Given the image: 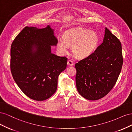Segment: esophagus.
Listing matches in <instances>:
<instances>
[{
	"mask_svg": "<svg viewBox=\"0 0 132 132\" xmlns=\"http://www.w3.org/2000/svg\"><path fill=\"white\" fill-rule=\"evenodd\" d=\"M73 64L74 63L72 61H71V60H68V65L69 66H72L73 65Z\"/></svg>",
	"mask_w": 132,
	"mask_h": 132,
	"instance_id": "34e87169",
	"label": "esophagus"
}]
</instances>
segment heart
I'll list each match as a JSON object with an SVG mask.
<instances>
[{"label": "heart", "mask_w": 132, "mask_h": 132, "mask_svg": "<svg viewBox=\"0 0 132 132\" xmlns=\"http://www.w3.org/2000/svg\"><path fill=\"white\" fill-rule=\"evenodd\" d=\"M64 40L59 39L57 48L59 53H65L68 46L71 47L74 56L81 58L88 56L95 50L98 42V37L95 31L84 28H77L67 31Z\"/></svg>", "instance_id": "heart-1"}]
</instances>
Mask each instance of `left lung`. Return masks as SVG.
I'll return each mask as SVG.
<instances>
[{"label":"left lung","mask_w":132,"mask_h":132,"mask_svg":"<svg viewBox=\"0 0 132 132\" xmlns=\"http://www.w3.org/2000/svg\"><path fill=\"white\" fill-rule=\"evenodd\" d=\"M123 61L121 42L106 27L103 42L94 52L75 64L79 93L89 100L104 97L116 83Z\"/></svg>","instance_id":"1"}]
</instances>
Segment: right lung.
<instances>
[{
	"label": "right lung",
	"mask_w": 132,
	"mask_h": 132,
	"mask_svg": "<svg viewBox=\"0 0 132 132\" xmlns=\"http://www.w3.org/2000/svg\"><path fill=\"white\" fill-rule=\"evenodd\" d=\"M58 40L54 30L25 27L11 44L10 69L13 79L27 96L36 101L51 97L58 78L67 67V58L51 53Z\"/></svg>",
	"instance_id": "1"
}]
</instances>
